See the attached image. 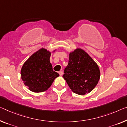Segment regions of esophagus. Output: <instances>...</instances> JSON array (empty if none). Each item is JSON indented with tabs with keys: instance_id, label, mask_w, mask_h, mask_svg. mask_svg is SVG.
Segmentation results:
<instances>
[{
	"instance_id": "1",
	"label": "esophagus",
	"mask_w": 127,
	"mask_h": 127,
	"mask_svg": "<svg viewBox=\"0 0 127 127\" xmlns=\"http://www.w3.org/2000/svg\"><path fill=\"white\" fill-rule=\"evenodd\" d=\"M59 75L60 76H62V75H63V72L62 71H60L59 72Z\"/></svg>"
}]
</instances>
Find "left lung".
Here are the masks:
<instances>
[{
  "label": "left lung",
  "mask_w": 127,
  "mask_h": 127,
  "mask_svg": "<svg viewBox=\"0 0 127 127\" xmlns=\"http://www.w3.org/2000/svg\"><path fill=\"white\" fill-rule=\"evenodd\" d=\"M63 76L75 94L83 95L94 90L100 76L99 68L94 60L82 49L69 54L68 65Z\"/></svg>",
  "instance_id": "1"
}]
</instances>
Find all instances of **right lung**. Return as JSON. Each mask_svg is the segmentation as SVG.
Segmentation results:
<instances>
[{"instance_id":"right-lung-1","label":"right lung","mask_w":127,"mask_h":127,"mask_svg":"<svg viewBox=\"0 0 127 127\" xmlns=\"http://www.w3.org/2000/svg\"><path fill=\"white\" fill-rule=\"evenodd\" d=\"M51 52L41 48L31 55L24 63L21 77L25 86L33 92H41L48 90L54 79L59 74L52 69L50 61Z\"/></svg>"}]
</instances>
